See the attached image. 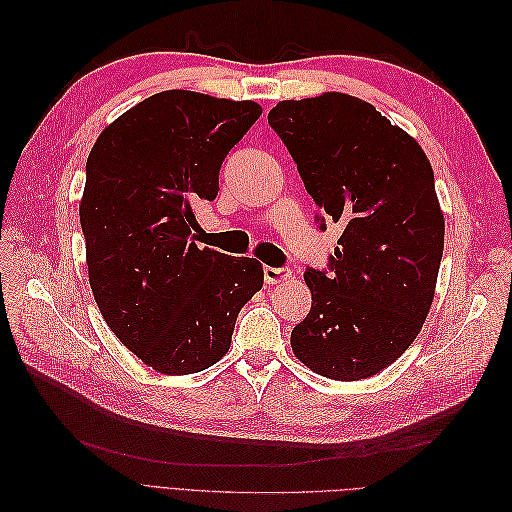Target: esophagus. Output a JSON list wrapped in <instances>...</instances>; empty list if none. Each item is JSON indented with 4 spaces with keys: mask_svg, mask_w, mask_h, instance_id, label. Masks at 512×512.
<instances>
[{
    "mask_svg": "<svg viewBox=\"0 0 512 512\" xmlns=\"http://www.w3.org/2000/svg\"><path fill=\"white\" fill-rule=\"evenodd\" d=\"M292 275L288 267H265V282L267 284H280Z\"/></svg>",
    "mask_w": 512,
    "mask_h": 512,
    "instance_id": "esophagus-1",
    "label": "esophagus"
}]
</instances>
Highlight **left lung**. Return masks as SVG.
I'll list each match as a JSON object with an SVG mask.
<instances>
[{"instance_id": "obj_1", "label": "left lung", "mask_w": 512, "mask_h": 512, "mask_svg": "<svg viewBox=\"0 0 512 512\" xmlns=\"http://www.w3.org/2000/svg\"><path fill=\"white\" fill-rule=\"evenodd\" d=\"M269 126L322 209L320 230L344 226L327 269L303 275L312 309L292 350L324 378L376 376L414 342L436 290L444 215L431 164L369 102L335 91L280 102Z\"/></svg>"}]
</instances>
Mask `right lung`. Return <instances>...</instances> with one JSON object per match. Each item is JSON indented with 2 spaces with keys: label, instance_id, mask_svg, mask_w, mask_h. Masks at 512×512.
<instances>
[{
  "label": "right lung",
  "instance_id": "1",
  "mask_svg": "<svg viewBox=\"0 0 512 512\" xmlns=\"http://www.w3.org/2000/svg\"><path fill=\"white\" fill-rule=\"evenodd\" d=\"M260 113L252 100L162 91L113 121L87 158L91 292L119 342L160 374L218 363L262 288L256 258L198 250L192 237L194 207L218 196L224 158Z\"/></svg>",
  "mask_w": 512,
  "mask_h": 512
}]
</instances>
